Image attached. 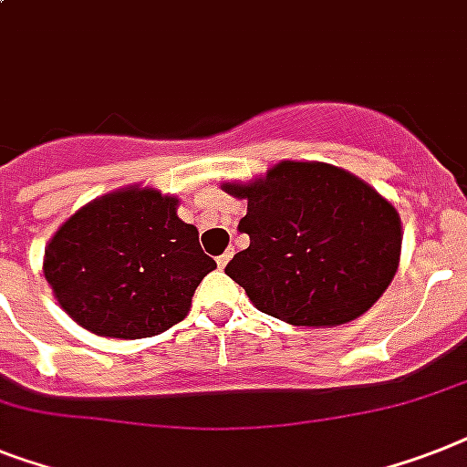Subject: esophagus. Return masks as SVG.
Masks as SVG:
<instances>
[{
    "mask_svg": "<svg viewBox=\"0 0 467 467\" xmlns=\"http://www.w3.org/2000/svg\"><path fill=\"white\" fill-rule=\"evenodd\" d=\"M233 259V252H225V254H221V256H218V268H225L227 266V261Z\"/></svg>",
    "mask_w": 467,
    "mask_h": 467,
    "instance_id": "1",
    "label": "esophagus"
}]
</instances>
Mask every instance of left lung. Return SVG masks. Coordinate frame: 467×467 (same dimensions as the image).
<instances>
[{"mask_svg":"<svg viewBox=\"0 0 467 467\" xmlns=\"http://www.w3.org/2000/svg\"><path fill=\"white\" fill-rule=\"evenodd\" d=\"M246 199L249 246L225 273L259 312L293 326L358 319L396 275L400 218L369 184L324 162H278L264 180L225 184Z\"/></svg>","mask_w":467,"mask_h":467,"instance_id":"1","label":"left lung"}]
</instances>
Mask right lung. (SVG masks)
Wrapping results in <instances>:
<instances>
[{
  "instance_id": "right-lung-1",
  "label": "right lung",
  "mask_w": 467,
  "mask_h": 467,
  "mask_svg": "<svg viewBox=\"0 0 467 467\" xmlns=\"http://www.w3.org/2000/svg\"><path fill=\"white\" fill-rule=\"evenodd\" d=\"M213 268L199 230L177 218V199L131 187L71 215L45 249L43 271L76 324L134 340L180 324Z\"/></svg>"
}]
</instances>
